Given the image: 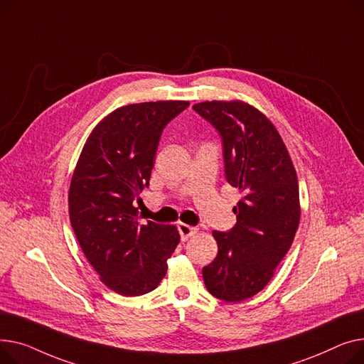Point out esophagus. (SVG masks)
I'll list each match as a JSON object with an SVG mask.
<instances>
[{"label": "esophagus", "mask_w": 364, "mask_h": 364, "mask_svg": "<svg viewBox=\"0 0 364 364\" xmlns=\"http://www.w3.org/2000/svg\"><path fill=\"white\" fill-rule=\"evenodd\" d=\"M178 230H179V233H181L182 241H186V240H188L189 237H192V235H194L198 229L194 228V226H189V225H186V223H179V225H178Z\"/></svg>", "instance_id": "esophagus-1"}]
</instances>
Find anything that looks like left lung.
Instances as JSON below:
<instances>
[{
	"label": "left lung",
	"instance_id": "1",
	"mask_svg": "<svg viewBox=\"0 0 364 364\" xmlns=\"http://www.w3.org/2000/svg\"><path fill=\"white\" fill-rule=\"evenodd\" d=\"M219 132L225 178L242 198L228 232L213 230L219 251L203 267L208 292L238 303L260 292L291 248L300 223L298 181L273 123L244 101H204L192 107Z\"/></svg>",
	"mask_w": 364,
	"mask_h": 364
}]
</instances>
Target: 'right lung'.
Here are the masks:
<instances>
[{"label":"right lung","instance_id":"right-lung-1","mask_svg":"<svg viewBox=\"0 0 364 364\" xmlns=\"http://www.w3.org/2000/svg\"><path fill=\"white\" fill-rule=\"evenodd\" d=\"M188 105L120 107L94 127L77 160L69 189L70 223L101 282L120 295L156 289L179 244L176 226L141 225L134 200L149 185L163 129Z\"/></svg>","mask_w":364,"mask_h":364}]
</instances>
